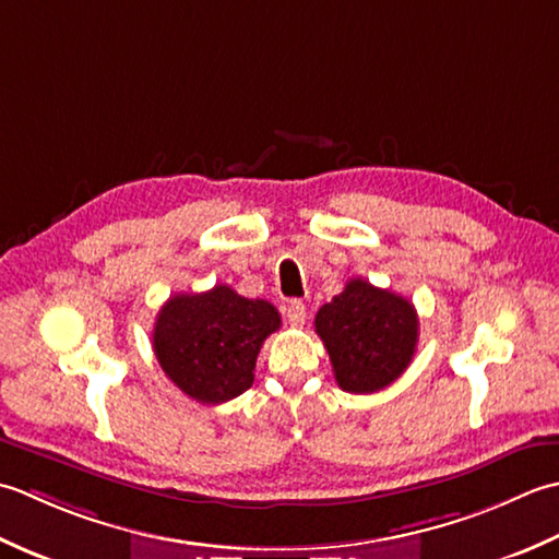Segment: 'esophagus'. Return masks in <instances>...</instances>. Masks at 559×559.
Wrapping results in <instances>:
<instances>
[{
  "label": "esophagus",
  "mask_w": 559,
  "mask_h": 559,
  "mask_svg": "<svg viewBox=\"0 0 559 559\" xmlns=\"http://www.w3.org/2000/svg\"><path fill=\"white\" fill-rule=\"evenodd\" d=\"M287 321L292 328H301L306 323V306L299 299H292L287 304Z\"/></svg>",
  "instance_id": "obj_1"
}]
</instances>
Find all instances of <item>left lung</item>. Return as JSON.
Listing matches in <instances>:
<instances>
[{
  "instance_id": "left-lung-1",
  "label": "left lung",
  "mask_w": 559,
  "mask_h": 559,
  "mask_svg": "<svg viewBox=\"0 0 559 559\" xmlns=\"http://www.w3.org/2000/svg\"><path fill=\"white\" fill-rule=\"evenodd\" d=\"M316 333L347 393H376L401 376L417 349L419 321L405 296L349 280L316 313Z\"/></svg>"
}]
</instances>
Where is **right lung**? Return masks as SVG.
Masks as SVG:
<instances>
[{"mask_svg": "<svg viewBox=\"0 0 559 559\" xmlns=\"http://www.w3.org/2000/svg\"><path fill=\"white\" fill-rule=\"evenodd\" d=\"M280 323L270 301L246 299L226 284L176 294L156 316L154 355L192 401L219 405L253 385L260 347Z\"/></svg>", "mask_w": 559, "mask_h": 559, "instance_id": "right-lung-1", "label": "right lung"}]
</instances>
